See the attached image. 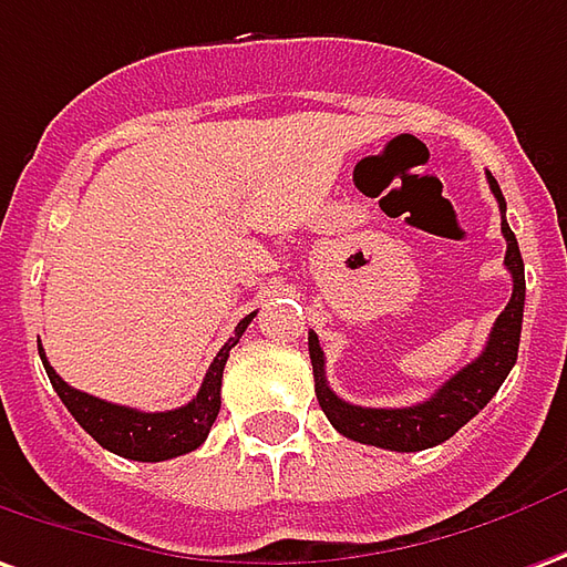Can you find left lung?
I'll list each match as a JSON object with an SVG mask.
<instances>
[{
	"instance_id": "left-lung-1",
	"label": "left lung",
	"mask_w": 567,
	"mask_h": 567,
	"mask_svg": "<svg viewBox=\"0 0 567 567\" xmlns=\"http://www.w3.org/2000/svg\"><path fill=\"white\" fill-rule=\"evenodd\" d=\"M491 193L501 205V215H506L504 193L497 181L488 174ZM501 233L506 239V270L513 276V297L506 310L497 316L491 328L488 343L478 359L461 368L451 380H445L426 402H417L411 408H362L350 405L338 399V393L324 380V352L319 347V338L310 331V359L312 374H316V399L322 405L324 417L340 435L352 442L374 445L386 451H423L445 442L470 423L482 408L488 405L494 393L501 390L506 374L513 371L518 355V338H522V312H525V264L518 255V243L513 229L501 220Z\"/></svg>"
}]
</instances>
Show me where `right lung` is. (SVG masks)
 I'll use <instances>...</instances> for the list:
<instances>
[{"label": "right lung", "mask_w": 567, "mask_h": 567, "mask_svg": "<svg viewBox=\"0 0 567 567\" xmlns=\"http://www.w3.org/2000/svg\"><path fill=\"white\" fill-rule=\"evenodd\" d=\"M251 319H255V312L245 316L243 322L236 324V334L220 347L215 362L208 368V374L202 380L196 399L187 402V405L174 408V411H137V408L113 405V402H104L97 395L73 390L49 365L45 352L39 350V355H42L45 374H49L51 386L61 395L66 411L76 417L79 426L97 445H104L106 451H113L118 457H128V461L159 463L181 457L187 451H196L208 439V430H212V423L217 421V411H220V380H224V365H227L229 350L239 343Z\"/></svg>", "instance_id": "1"}]
</instances>
